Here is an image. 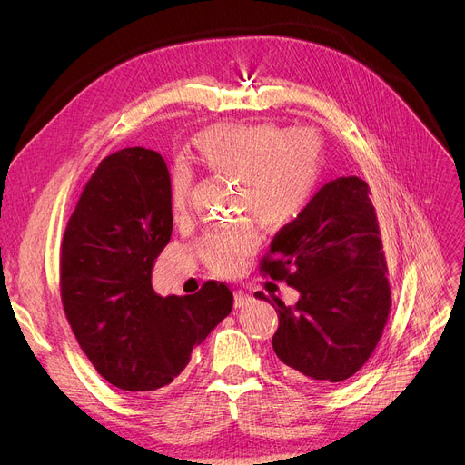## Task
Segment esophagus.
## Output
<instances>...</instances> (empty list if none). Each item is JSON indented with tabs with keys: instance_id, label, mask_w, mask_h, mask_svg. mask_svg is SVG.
<instances>
[{
	"instance_id": "esophagus-1",
	"label": "esophagus",
	"mask_w": 465,
	"mask_h": 465,
	"mask_svg": "<svg viewBox=\"0 0 465 465\" xmlns=\"http://www.w3.org/2000/svg\"><path fill=\"white\" fill-rule=\"evenodd\" d=\"M252 294H248V292H243V291H236L234 292V306L236 308H243V306H248L250 302H252Z\"/></svg>"
}]
</instances>
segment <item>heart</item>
I'll use <instances>...</instances> for the list:
<instances>
[{"label": "heart", "mask_w": 465, "mask_h": 465, "mask_svg": "<svg viewBox=\"0 0 465 465\" xmlns=\"http://www.w3.org/2000/svg\"><path fill=\"white\" fill-rule=\"evenodd\" d=\"M193 157L212 174L238 182L236 206L257 222L282 227L300 215L319 183L322 148L312 129L285 131L274 124H217L199 133ZM193 171L183 163L171 180V204L176 215L187 210ZM259 238L248 223L210 232L203 257L215 272H231L255 250Z\"/></svg>", "instance_id": "b5f03b06"}]
</instances>
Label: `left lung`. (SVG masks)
I'll list each match as a JSON object with an SVG mask.
<instances>
[{
    "label": "left lung",
    "mask_w": 465,
    "mask_h": 465,
    "mask_svg": "<svg viewBox=\"0 0 465 465\" xmlns=\"http://www.w3.org/2000/svg\"><path fill=\"white\" fill-rule=\"evenodd\" d=\"M261 270L300 294L276 304L280 326L272 347L300 381L340 383L371 357L389 319L391 285L370 187L359 176L324 183L296 220L270 243Z\"/></svg>",
    "instance_id": "obj_1"
}]
</instances>
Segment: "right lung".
<instances>
[{"instance_id": "add662e5", "label": "right lung", "mask_w": 465, "mask_h": 465, "mask_svg": "<svg viewBox=\"0 0 465 465\" xmlns=\"http://www.w3.org/2000/svg\"><path fill=\"white\" fill-rule=\"evenodd\" d=\"M171 232L167 163L136 146L99 163L64 234L65 317L94 368L122 391L171 385L232 310V292L213 280L187 296L153 291L152 270Z\"/></svg>"}]
</instances>
